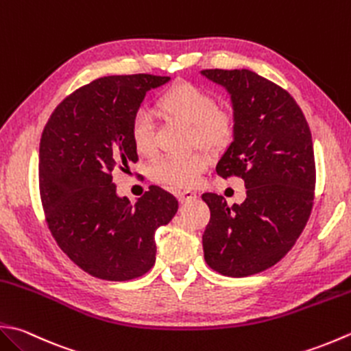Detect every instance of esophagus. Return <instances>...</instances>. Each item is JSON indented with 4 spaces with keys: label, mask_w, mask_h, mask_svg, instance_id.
<instances>
[{
    "label": "esophagus",
    "mask_w": 351,
    "mask_h": 351,
    "mask_svg": "<svg viewBox=\"0 0 351 351\" xmlns=\"http://www.w3.org/2000/svg\"><path fill=\"white\" fill-rule=\"evenodd\" d=\"M176 196H178V201H180L181 204L190 202V201H193V199H196V193H195V191H191V190L178 191Z\"/></svg>",
    "instance_id": "1"
}]
</instances>
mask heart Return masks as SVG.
I'll return each mask as SVG.
<instances>
[{"label":"heart","instance_id":"1","mask_svg":"<svg viewBox=\"0 0 351 351\" xmlns=\"http://www.w3.org/2000/svg\"><path fill=\"white\" fill-rule=\"evenodd\" d=\"M160 108L169 115L193 126L197 143L205 146H222L232 135V115L219 109L216 99L207 89L195 84H180L170 88L160 99ZM130 138L136 152L152 154L155 147V120L149 109L140 108L130 120ZM211 158L205 152L190 155H164L152 164L150 176L158 184L173 189L195 187L208 169Z\"/></svg>","mask_w":351,"mask_h":351}]
</instances>
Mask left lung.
I'll return each instance as SVG.
<instances>
[{"mask_svg": "<svg viewBox=\"0 0 351 351\" xmlns=\"http://www.w3.org/2000/svg\"><path fill=\"white\" fill-rule=\"evenodd\" d=\"M232 109V141L219 160L222 178L245 182L246 199L228 205L205 193L211 217L205 262L222 276L248 277L283 258L311 216L315 190L312 134L289 93L250 70H204Z\"/></svg>", "mask_w": 351, "mask_h": 351, "instance_id": "1", "label": "left lung"}]
</instances>
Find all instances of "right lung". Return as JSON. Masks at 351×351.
<instances>
[{"label":"right lung","instance_id":"obj_1","mask_svg":"<svg viewBox=\"0 0 351 351\" xmlns=\"http://www.w3.org/2000/svg\"><path fill=\"white\" fill-rule=\"evenodd\" d=\"M170 77L108 75L59 103L39 146V190L59 248L93 277L126 281L155 263V231L178 211L173 195L150 187L132 204L112 171L138 161L130 120L150 89Z\"/></svg>","mask_w":351,"mask_h":351}]
</instances>
